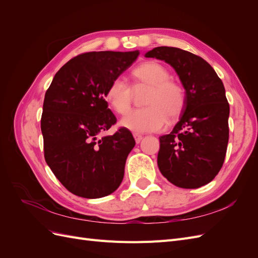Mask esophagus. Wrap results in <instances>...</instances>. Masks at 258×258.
Returning <instances> with one entry per match:
<instances>
[{"label": "esophagus", "instance_id": "obj_1", "mask_svg": "<svg viewBox=\"0 0 258 258\" xmlns=\"http://www.w3.org/2000/svg\"><path fill=\"white\" fill-rule=\"evenodd\" d=\"M134 138H135V140H136V142L139 144L140 142L142 141V139H143V137L141 136V135H139V134H134Z\"/></svg>", "mask_w": 258, "mask_h": 258}]
</instances>
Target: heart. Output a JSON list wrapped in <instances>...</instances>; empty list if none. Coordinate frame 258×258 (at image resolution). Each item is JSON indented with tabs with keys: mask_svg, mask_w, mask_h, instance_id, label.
Masks as SVG:
<instances>
[{
	"mask_svg": "<svg viewBox=\"0 0 258 258\" xmlns=\"http://www.w3.org/2000/svg\"><path fill=\"white\" fill-rule=\"evenodd\" d=\"M137 83L150 87L143 108L132 110L119 121L121 127L144 134L163 129L168 116L174 118L183 111L185 105V90L178 83L171 81L166 67L156 61H146L132 71ZM105 99L114 111L126 113L131 105L132 89L120 77L114 79L105 90Z\"/></svg>",
	"mask_w": 258,
	"mask_h": 258,
	"instance_id": "heart-1",
	"label": "heart"
}]
</instances>
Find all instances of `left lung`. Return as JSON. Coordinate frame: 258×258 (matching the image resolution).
I'll list each match as a JSON object with an SVG mask.
<instances>
[{"label":"left lung","mask_w":258,"mask_h":258,"mask_svg":"<svg viewBox=\"0 0 258 258\" xmlns=\"http://www.w3.org/2000/svg\"><path fill=\"white\" fill-rule=\"evenodd\" d=\"M145 57L167 62L185 89L181 118L159 138L158 168L173 185L198 188L220 172L227 151L229 104L223 82L205 59L189 51L161 46Z\"/></svg>","instance_id":"obj_1"}]
</instances>
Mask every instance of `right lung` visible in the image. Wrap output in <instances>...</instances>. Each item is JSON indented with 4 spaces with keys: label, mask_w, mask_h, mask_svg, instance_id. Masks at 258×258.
Returning a JSON list of instances; mask_svg holds the SVG:
<instances>
[{
    "label": "right lung",
    "mask_w": 258,
    "mask_h": 258,
    "mask_svg": "<svg viewBox=\"0 0 258 258\" xmlns=\"http://www.w3.org/2000/svg\"><path fill=\"white\" fill-rule=\"evenodd\" d=\"M140 51H91L74 57L54 75L45 93L41 129L44 156L60 183L79 197H105L118 188L136 145L116 123L105 90L137 60Z\"/></svg>",
    "instance_id": "obj_1"
}]
</instances>
